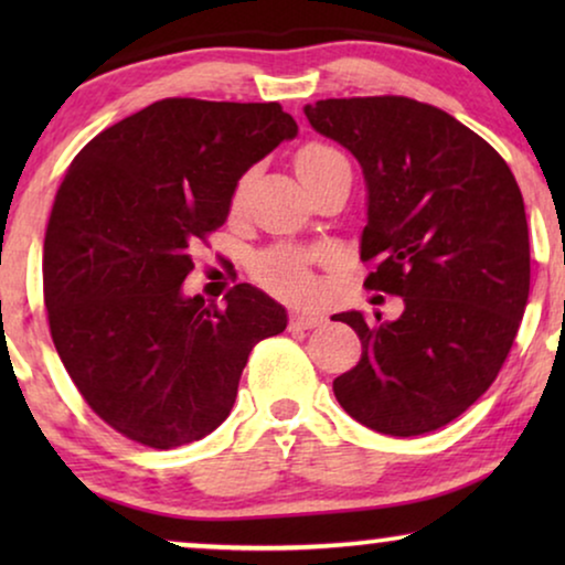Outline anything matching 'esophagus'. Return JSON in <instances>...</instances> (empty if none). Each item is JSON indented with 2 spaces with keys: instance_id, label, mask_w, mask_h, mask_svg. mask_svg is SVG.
<instances>
[{
  "instance_id": "esophagus-1",
  "label": "esophagus",
  "mask_w": 565,
  "mask_h": 565,
  "mask_svg": "<svg viewBox=\"0 0 565 565\" xmlns=\"http://www.w3.org/2000/svg\"><path fill=\"white\" fill-rule=\"evenodd\" d=\"M323 323V316L319 313H292L290 316V327L292 329H316Z\"/></svg>"
}]
</instances>
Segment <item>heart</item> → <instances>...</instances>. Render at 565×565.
Instances as JSON below:
<instances>
[{"instance_id": "1", "label": "heart", "mask_w": 565, "mask_h": 565, "mask_svg": "<svg viewBox=\"0 0 565 565\" xmlns=\"http://www.w3.org/2000/svg\"><path fill=\"white\" fill-rule=\"evenodd\" d=\"M337 161H344L342 153L337 149H331L327 143H306L303 149L296 153V169L298 177L303 180H313L316 174H321L323 169H329ZM246 182H238L234 203H238L244 195ZM252 275L262 288H267L269 292L282 298H306L311 296L316 282L311 269H308V259L303 254L296 249H288V246H277V249H267L262 252L252 265Z\"/></svg>"}]
</instances>
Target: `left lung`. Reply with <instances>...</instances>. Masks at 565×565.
I'll return each instance as SVG.
<instances>
[{"mask_svg":"<svg viewBox=\"0 0 565 565\" xmlns=\"http://www.w3.org/2000/svg\"><path fill=\"white\" fill-rule=\"evenodd\" d=\"M316 134L360 161L370 290L404 298L396 321L337 313L362 358L334 381L352 419L391 437L435 431L489 391L530 296L524 200L507 161L439 107L408 97L319 99Z\"/></svg>","mask_w":565,"mask_h":565,"instance_id":"1","label":"left lung"}]
</instances>
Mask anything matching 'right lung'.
<instances>
[{
  "instance_id": "right-lung-1",
  "label": "right lung",
  "mask_w": 565,
  "mask_h": 565,
  "mask_svg": "<svg viewBox=\"0 0 565 565\" xmlns=\"http://www.w3.org/2000/svg\"><path fill=\"white\" fill-rule=\"evenodd\" d=\"M296 136L277 103L169 97L105 128L66 169L43 244L51 337L92 412L134 443L172 450L211 435L252 347L288 327L249 282L226 308L182 282L246 169Z\"/></svg>"
}]
</instances>
